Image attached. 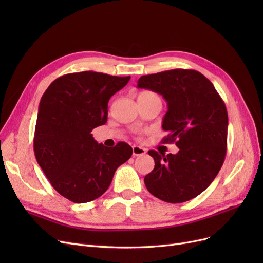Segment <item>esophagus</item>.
<instances>
[{"instance_id": "34e87169", "label": "esophagus", "mask_w": 263, "mask_h": 263, "mask_svg": "<svg viewBox=\"0 0 263 263\" xmlns=\"http://www.w3.org/2000/svg\"><path fill=\"white\" fill-rule=\"evenodd\" d=\"M146 154V149L139 147V146H134L133 147V156H144Z\"/></svg>"}]
</instances>
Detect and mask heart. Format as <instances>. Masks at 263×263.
Listing matches in <instances>:
<instances>
[{
  "mask_svg": "<svg viewBox=\"0 0 263 263\" xmlns=\"http://www.w3.org/2000/svg\"><path fill=\"white\" fill-rule=\"evenodd\" d=\"M139 97H158V95L153 92H141L139 94Z\"/></svg>",
  "mask_w": 263,
  "mask_h": 263,
  "instance_id": "b5f03b06",
  "label": "heart"
}]
</instances>
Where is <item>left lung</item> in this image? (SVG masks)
<instances>
[{
	"instance_id": "obj_1",
	"label": "left lung",
	"mask_w": 263,
	"mask_h": 263,
	"mask_svg": "<svg viewBox=\"0 0 263 263\" xmlns=\"http://www.w3.org/2000/svg\"><path fill=\"white\" fill-rule=\"evenodd\" d=\"M137 86L161 94L168 104L163 144L176 142V155L149 150L155 168L145 177L149 192L168 203L200 195L225 160L228 115L213 83L195 70L173 69L139 78Z\"/></svg>"
}]
</instances>
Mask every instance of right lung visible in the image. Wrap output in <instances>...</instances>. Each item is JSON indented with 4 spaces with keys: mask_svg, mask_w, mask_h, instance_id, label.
<instances>
[{
    "mask_svg": "<svg viewBox=\"0 0 263 263\" xmlns=\"http://www.w3.org/2000/svg\"><path fill=\"white\" fill-rule=\"evenodd\" d=\"M129 79L94 71L69 73L55 79L42 97L35 157L52 187L71 202H91L104 194L116 169L132 157L126 142L107 148L91 134L107 122L110 97Z\"/></svg>",
    "mask_w": 263,
    "mask_h": 263,
    "instance_id": "obj_1",
    "label": "right lung"
}]
</instances>
